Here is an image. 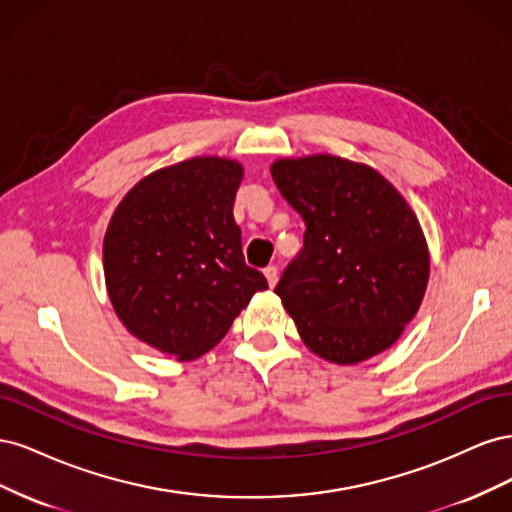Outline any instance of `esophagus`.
I'll return each mask as SVG.
<instances>
[{
    "instance_id": "34e87169",
    "label": "esophagus",
    "mask_w": 512,
    "mask_h": 512,
    "mask_svg": "<svg viewBox=\"0 0 512 512\" xmlns=\"http://www.w3.org/2000/svg\"><path fill=\"white\" fill-rule=\"evenodd\" d=\"M265 277H267V282H269V286L271 288H275V284H277V277H280V271H277V267H267L265 269Z\"/></svg>"
}]
</instances>
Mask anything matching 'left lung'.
Segmentation results:
<instances>
[{"label": "left lung", "mask_w": 512, "mask_h": 512, "mask_svg": "<svg viewBox=\"0 0 512 512\" xmlns=\"http://www.w3.org/2000/svg\"><path fill=\"white\" fill-rule=\"evenodd\" d=\"M271 175L307 226L275 288L303 344L337 365L391 348L429 282L427 241L408 200L376 168L331 153L280 158Z\"/></svg>", "instance_id": "left-lung-1"}]
</instances>
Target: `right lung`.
Here are the masks:
<instances>
[{"mask_svg": "<svg viewBox=\"0 0 512 512\" xmlns=\"http://www.w3.org/2000/svg\"><path fill=\"white\" fill-rule=\"evenodd\" d=\"M241 179L237 160L190 158L143 177L108 222L102 260L115 314L177 361L209 352L269 288L243 258L232 215Z\"/></svg>", "mask_w": 512, "mask_h": 512, "instance_id": "obj_1", "label": "right lung"}]
</instances>
